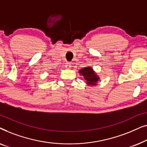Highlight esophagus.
I'll list each match as a JSON object with an SVG mask.
<instances>
[{
	"label": "esophagus",
	"instance_id": "obj_1",
	"mask_svg": "<svg viewBox=\"0 0 147 147\" xmlns=\"http://www.w3.org/2000/svg\"><path fill=\"white\" fill-rule=\"evenodd\" d=\"M71 67V63H69V62H67V63H66V64H65V67L67 68V69H70Z\"/></svg>",
	"mask_w": 147,
	"mask_h": 147
}]
</instances>
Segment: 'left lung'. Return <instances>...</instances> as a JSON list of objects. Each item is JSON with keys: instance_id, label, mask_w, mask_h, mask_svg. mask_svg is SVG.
I'll return each instance as SVG.
<instances>
[{"instance_id": "left-lung-1", "label": "left lung", "mask_w": 147, "mask_h": 147, "mask_svg": "<svg viewBox=\"0 0 147 147\" xmlns=\"http://www.w3.org/2000/svg\"><path fill=\"white\" fill-rule=\"evenodd\" d=\"M80 76H83L87 85L94 86L97 85L100 80V77L97 75L96 72L90 66L83 67L78 71Z\"/></svg>"}]
</instances>
